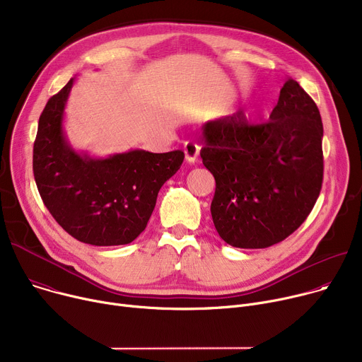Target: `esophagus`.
Returning a JSON list of instances; mask_svg holds the SVG:
<instances>
[{"instance_id":"34e87169","label":"esophagus","mask_w":362,"mask_h":362,"mask_svg":"<svg viewBox=\"0 0 362 362\" xmlns=\"http://www.w3.org/2000/svg\"><path fill=\"white\" fill-rule=\"evenodd\" d=\"M183 151H185V160L189 164H193L194 161H198V158H199V147L198 146L193 143H186L183 147Z\"/></svg>"}]
</instances>
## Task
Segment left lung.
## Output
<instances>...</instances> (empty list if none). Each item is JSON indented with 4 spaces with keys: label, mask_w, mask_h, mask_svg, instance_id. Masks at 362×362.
<instances>
[{
    "label": "left lung",
    "mask_w": 362,
    "mask_h": 362,
    "mask_svg": "<svg viewBox=\"0 0 362 362\" xmlns=\"http://www.w3.org/2000/svg\"><path fill=\"white\" fill-rule=\"evenodd\" d=\"M322 137L319 110L294 79L267 122L238 110L202 125L201 157L216 183L211 214L226 244L267 248L305 222L322 187Z\"/></svg>",
    "instance_id": "1"
}]
</instances>
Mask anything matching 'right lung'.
I'll list each match as a JSON object with an SVG mask.
<instances>
[{
  "label": "right lung",
  "mask_w": 362,
  "mask_h": 362,
  "mask_svg": "<svg viewBox=\"0 0 362 362\" xmlns=\"http://www.w3.org/2000/svg\"><path fill=\"white\" fill-rule=\"evenodd\" d=\"M75 79L47 101L33 147V173L56 222L81 243L110 247L134 241L147 226L164 182L182 166V150H129L104 158L72 148L63 115Z\"/></svg>",
  "instance_id": "right-lung-1"
}]
</instances>
